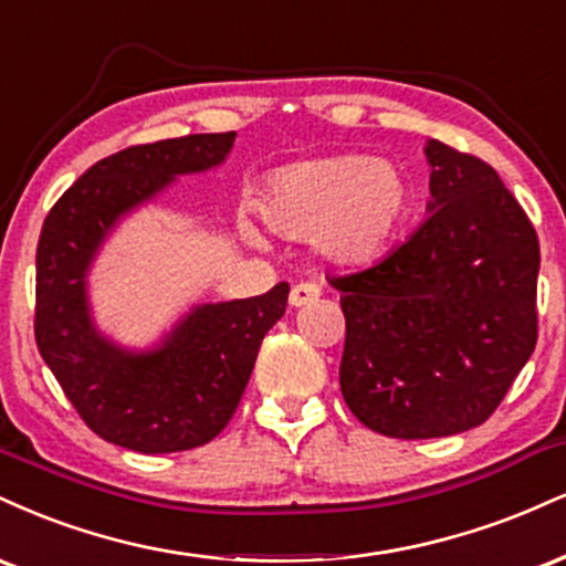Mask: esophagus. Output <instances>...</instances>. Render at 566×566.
<instances>
[{
	"label": "esophagus",
	"instance_id": "obj_1",
	"mask_svg": "<svg viewBox=\"0 0 566 566\" xmlns=\"http://www.w3.org/2000/svg\"><path fill=\"white\" fill-rule=\"evenodd\" d=\"M323 289L317 283H296L294 289H291V296L289 302L294 304V307H304V304L315 302V298H321Z\"/></svg>",
	"mask_w": 566,
	"mask_h": 566
}]
</instances>
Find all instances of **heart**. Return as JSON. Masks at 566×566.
Instances as JSON below:
<instances>
[{
    "instance_id": "1",
    "label": "heart",
    "mask_w": 566,
    "mask_h": 566,
    "mask_svg": "<svg viewBox=\"0 0 566 566\" xmlns=\"http://www.w3.org/2000/svg\"><path fill=\"white\" fill-rule=\"evenodd\" d=\"M410 211V185L395 164L325 156L281 166L259 196V214L277 235L312 241L338 264H368L395 241Z\"/></svg>"
}]
</instances>
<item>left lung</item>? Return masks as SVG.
I'll return each instance as SVG.
<instances>
[{"mask_svg": "<svg viewBox=\"0 0 566 566\" xmlns=\"http://www.w3.org/2000/svg\"><path fill=\"white\" fill-rule=\"evenodd\" d=\"M427 158V222L374 268L331 277L347 321L342 395L395 440L480 427L537 342L533 222L482 158L440 139Z\"/></svg>", "mask_w": 566, "mask_h": 566, "instance_id": "obj_1", "label": "left lung"}]
</instances>
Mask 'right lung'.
<instances>
[{
	"instance_id": "obj_1",
	"label": "right lung",
	"mask_w": 566,
	"mask_h": 566,
	"mask_svg": "<svg viewBox=\"0 0 566 566\" xmlns=\"http://www.w3.org/2000/svg\"><path fill=\"white\" fill-rule=\"evenodd\" d=\"M235 132L188 135L113 153L84 171L42 224L33 336L82 421L118 448L179 453L228 427L262 338L283 317L289 283L262 296L201 304L161 347L132 352L95 328L86 272L126 211L153 201L179 175L228 158Z\"/></svg>"
}]
</instances>
